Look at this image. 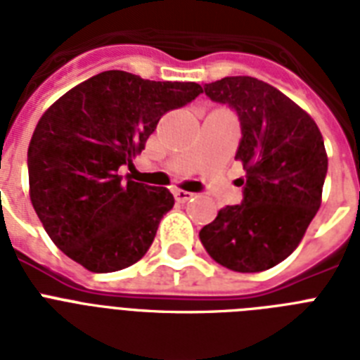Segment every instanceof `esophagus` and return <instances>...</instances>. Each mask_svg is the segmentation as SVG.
Listing matches in <instances>:
<instances>
[{
  "instance_id": "esophagus-1",
  "label": "esophagus",
  "mask_w": 360,
  "mask_h": 360,
  "mask_svg": "<svg viewBox=\"0 0 360 360\" xmlns=\"http://www.w3.org/2000/svg\"><path fill=\"white\" fill-rule=\"evenodd\" d=\"M174 196H175V200H177V202H179V203H186V202H188V200H192V198L196 196V194H194V192L181 191V188H177V191L174 192Z\"/></svg>"
}]
</instances>
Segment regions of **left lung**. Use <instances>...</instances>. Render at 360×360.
I'll use <instances>...</instances> for the list:
<instances>
[{"label":"left lung","mask_w":360,"mask_h":360,"mask_svg":"<svg viewBox=\"0 0 360 360\" xmlns=\"http://www.w3.org/2000/svg\"><path fill=\"white\" fill-rule=\"evenodd\" d=\"M240 120L236 160L245 179L240 205H226L200 240L214 262L237 273H259L284 262L321 205L327 151L316 121L276 87L252 76L203 86Z\"/></svg>","instance_id":"left-lung-1"}]
</instances>
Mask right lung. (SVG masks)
Segmentation results:
<instances>
[{
	"instance_id": "right-lung-1",
	"label": "right lung",
	"mask_w": 360,
	"mask_h": 360,
	"mask_svg": "<svg viewBox=\"0 0 360 360\" xmlns=\"http://www.w3.org/2000/svg\"><path fill=\"white\" fill-rule=\"evenodd\" d=\"M202 91L196 82L104 70L42 114L27 149L30 198L59 250L91 273L146 256L174 196L164 186L123 181L120 168L132 166L166 112Z\"/></svg>"
}]
</instances>
